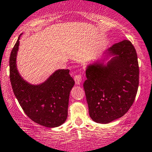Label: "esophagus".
Returning a JSON list of instances; mask_svg holds the SVG:
<instances>
[{
    "mask_svg": "<svg viewBox=\"0 0 152 152\" xmlns=\"http://www.w3.org/2000/svg\"><path fill=\"white\" fill-rule=\"evenodd\" d=\"M74 81L76 85H79L81 84V81H82V77H81V75H76L74 76Z\"/></svg>",
    "mask_w": 152,
    "mask_h": 152,
    "instance_id": "34e87169",
    "label": "esophagus"
}]
</instances>
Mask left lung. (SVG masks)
<instances>
[{
    "mask_svg": "<svg viewBox=\"0 0 152 152\" xmlns=\"http://www.w3.org/2000/svg\"><path fill=\"white\" fill-rule=\"evenodd\" d=\"M86 76L84 89L92 121L107 124L123 117L133 104L138 87L134 47L128 40L113 45L86 66Z\"/></svg>",
    "mask_w": 152,
    "mask_h": 152,
    "instance_id": "left-lung-1",
    "label": "left lung"
}]
</instances>
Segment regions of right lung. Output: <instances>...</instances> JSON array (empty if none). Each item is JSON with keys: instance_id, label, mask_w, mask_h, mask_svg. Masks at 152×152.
<instances>
[{"instance_id": "obj_1", "label": "right lung", "mask_w": 152, "mask_h": 152, "mask_svg": "<svg viewBox=\"0 0 152 152\" xmlns=\"http://www.w3.org/2000/svg\"><path fill=\"white\" fill-rule=\"evenodd\" d=\"M21 34L11 51L9 60L10 80L14 95L31 121L45 127H58L67 119L69 95L74 86V80L69 75L68 69L56 70L45 81L38 84H31L23 79L16 65Z\"/></svg>"}]
</instances>
